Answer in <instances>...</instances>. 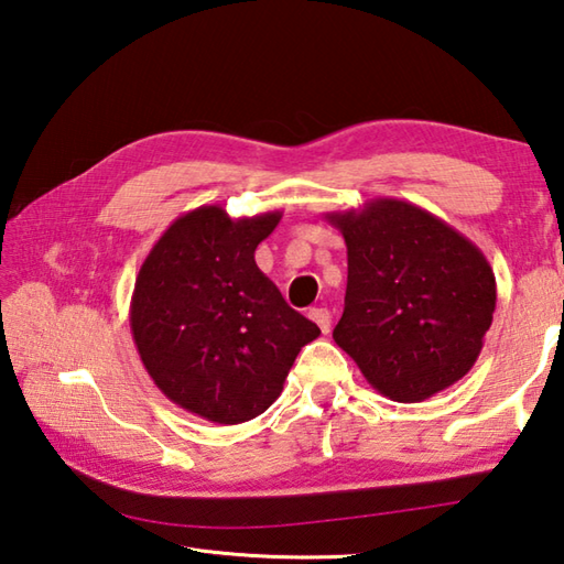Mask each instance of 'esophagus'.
<instances>
[{"label": "esophagus", "mask_w": 564, "mask_h": 564, "mask_svg": "<svg viewBox=\"0 0 564 564\" xmlns=\"http://www.w3.org/2000/svg\"><path fill=\"white\" fill-rule=\"evenodd\" d=\"M311 319L319 327V333H323V335H327L329 327H333V315L327 313V307H313Z\"/></svg>", "instance_id": "1"}]
</instances>
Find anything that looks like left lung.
<instances>
[{
  "instance_id": "obj_1",
  "label": "left lung",
  "mask_w": 564,
  "mask_h": 564,
  "mask_svg": "<svg viewBox=\"0 0 564 564\" xmlns=\"http://www.w3.org/2000/svg\"><path fill=\"white\" fill-rule=\"evenodd\" d=\"M325 219L347 245L345 313L333 337L364 379L386 399L421 403L467 377L496 311L481 249L399 197Z\"/></svg>"
}]
</instances>
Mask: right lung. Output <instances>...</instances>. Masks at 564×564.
<instances>
[{"mask_svg":"<svg viewBox=\"0 0 564 564\" xmlns=\"http://www.w3.org/2000/svg\"><path fill=\"white\" fill-rule=\"evenodd\" d=\"M283 213L231 219L219 205L181 215L143 259L129 325L165 399L217 425L247 423L279 399L319 327L283 301L253 251Z\"/></svg>","mask_w":564,"mask_h":564,"instance_id":"right-lung-1","label":"right lung"}]
</instances>
